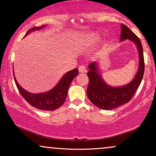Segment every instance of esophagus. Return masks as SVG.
I'll use <instances>...</instances> for the list:
<instances>
[{
  "instance_id": "1",
  "label": "esophagus",
  "mask_w": 156,
  "mask_h": 156,
  "mask_svg": "<svg viewBox=\"0 0 156 156\" xmlns=\"http://www.w3.org/2000/svg\"><path fill=\"white\" fill-rule=\"evenodd\" d=\"M79 71H80L81 73H83V72H86V68H85L84 66L80 65V67H79Z\"/></svg>"
}]
</instances>
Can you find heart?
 Wrapping results in <instances>:
<instances>
[{
    "label": "heart",
    "instance_id": "b5f03b06",
    "mask_svg": "<svg viewBox=\"0 0 156 156\" xmlns=\"http://www.w3.org/2000/svg\"><path fill=\"white\" fill-rule=\"evenodd\" d=\"M94 39H98V37L97 36H96V37H94Z\"/></svg>",
    "mask_w": 156,
    "mask_h": 156
}]
</instances>
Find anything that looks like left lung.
Returning a JSON list of instances; mask_svg holds the SVG:
<instances>
[{
	"label": "left lung",
	"instance_id": "1",
	"mask_svg": "<svg viewBox=\"0 0 156 156\" xmlns=\"http://www.w3.org/2000/svg\"><path fill=\"white\" fill-rule=\"evenodd\" d=\"M126 39L133 41L136 44L139 55L138 72L129 84L120 87L108 86L99 75L97 64L91 62L89 65V71L87 72L89 77L87 97L91 103L101 109H113L128 103L133 97L144 76L145 65L141 42L126 25L121 24V40L123 41Z\"/></svg>",
	"mask_w": 156,
	"mask_h": 156
}]
</instances>
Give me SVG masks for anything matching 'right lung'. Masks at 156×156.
Listing matches in <instances>:
<instances>
[{"mask_svg": "<svg viewBox=\"0 0 156 156\" xmlns=\"http://www.w3.org/2000/svg\"><path fill=\"white\" fill-rule=\"evenodd\" d=\"M43 27L44 25H42L40 27H32L28 30L25 35H27L30 31L35 30H40ZM78 74L79 70L76 68L67 72L58 82V84L52 90L41 94H32L27 92L18 84L15 77L14 80L17 88L20 91V94L31 106L40 110L54 111L60 107L65 103L69 85L73 79L76 76H77Z\"/></svg>", "mask_w": 156, "mask_h": 156, "instance_id": "obj_1", "label": "right lung"}]
</instances>
